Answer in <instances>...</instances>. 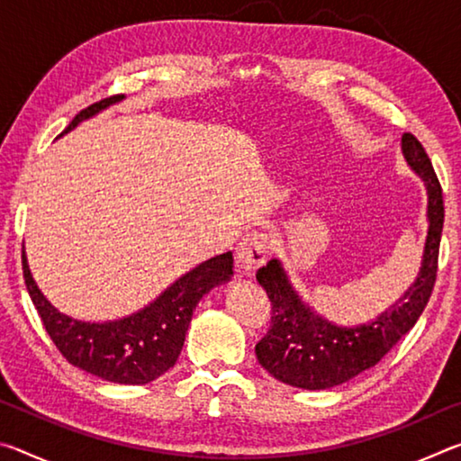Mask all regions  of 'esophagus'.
Wrapping results in <instances>:
<instances>
[{
    "label": "esophagus",
    "instance_id": "obj_1",
    "mask_svg": "<svg viewBox=\"0 0 461 461\" xmlns=\"http://www.w3.org/2000/svg\"><path fill=\"white\" fill-rule=\"evenodd\" d=\"M270 238L262 231H252L240 241L236 249V267L241 275H254L256 268H260L267 262Z\"/></svg>",
    "mask_w": 461,
    "mask_h": 461
}]
</instances>
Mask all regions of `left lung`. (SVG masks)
Returning <instances> with one entry per match:
<instances>
[{
	"mask_svg": "<svg viewBox=\"0 0 461 461\" xmlns=\"http://www.w3.org/2000/svg\"><path fill=\"white\" fill-rule=\"evenodd\" d=\"M401 150L427 189V238L420 268L404 294L372 321L338 325L303 301L280 260L256 272L272 305V325L256 343L264 370L288 386L325 390L352 380L376 366L423 313L437 276V256L443 230V197L431 160L412 134H402Z\"/></svg>",
	"mask_w": 461,
	"mask_h": 461,
	"instance_id": "8db88e82",
	"label": "left lung"
}]
</instances>
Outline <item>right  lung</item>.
<instances>
[{"mask_svg": "<svg viewBox=\"0 0 461 461\" xmlns=\"http://www.w3.org/2000/svg\"><path fill=\"white\" fill-rule=\"evenodd\" d=\"M122 99L123 95L101 99L99 104L83 109L60 136ZM22 268L30 299L54 346L68 364L115 384H148L173 368L181 356L194 307L212 288L230 283L233 258L231 252H225L197 264L146 307L112 321H83L60 313L38 288L26 252H22Z\"/></svg>", "mask_w": 461, "mask_h": 461, "instance_id": "1", "label": "right lung"}]
</instances>
